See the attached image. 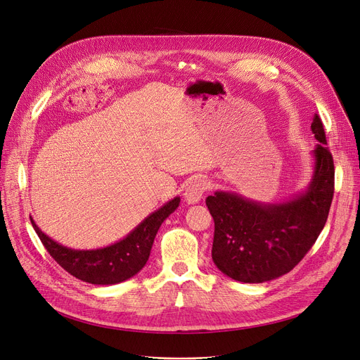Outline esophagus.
<instances>
[{"label": "esophagus", "instance_id": "esophagus-1", "mask_svg": "<svg viewBox=\"0 0 360 360\" xmlns=\"http://www.w3.org/2000/svg\"><path fill=\"white\" fill-rule=\"evenodd\" d=\"M207 188H209L207 180H205L202 177L195 179L187 186V188L184 191V200L188 205H195V203L200 202V199L203 198V195H205Z\"/></svg>", "mask_w": 360, "mask_h": 360}]
</instances>
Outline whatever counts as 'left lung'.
Wrapping results in <instances>:
<instances>
[{"label": "left lung", "mask_w": 360, "mask_h": 360, "mask_svg": "<svg viewBox=\"0 0 360 360\" xmlns=\"http://www.w3.org/2000/svg\"><path fill=\"white\" fill-rule=\"evenodd\" d=\"M311 131L319 144L310 184L302 193L281 203H261L232 191L206 199L214 220L212 259L232 280L258 284L278 278L304 258L323 231L335 193V164L317 114Z\"/></svg>", "instance_id": "obj_1"}]
</instances>
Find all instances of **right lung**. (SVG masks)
Masks as SVG:
<instances>
[{
    "instance_id": "right-lung-1",
    "label": "right lung",
    "mask_w": 360,
    "mask_h": 360,
    "mask_svg": "<svg viewBox=\"0 0 360 360\" xmlns=\"http://www.w3.org/2000/svg\"><path fill=\"white\" fill-rule=\"evenodd\" d=\"M179 205L180 198H174L147 216L124 239L99 250H72L63 246L41 232L30 219L47 252L63 269L89 284L112 285L131 278L144 268L161 224Z\"/></svg>"
}]
</instances>
